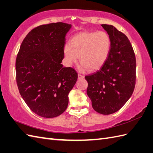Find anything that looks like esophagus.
<instances>
[{"mask_svg": "<svg viewBox=\"0 0 153 153\" xmlns=\"http://www.w3.org/2000/svg\"><path fill=\"white\" fill-rule=\"evenodd\" d=\"M84 78V76L83 75H82V74H78V79H79V80L83 79Z\"/></svg>", "mask_w": 153, "mask_h": 153, "instance_id": "obj_1", "label": "esophagus"}]
</instances>
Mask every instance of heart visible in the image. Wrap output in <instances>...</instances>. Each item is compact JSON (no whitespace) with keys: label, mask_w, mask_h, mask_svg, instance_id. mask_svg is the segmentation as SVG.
I'll list each match as a JSON object with an SVG mask.
<instances>
[{"label":"heart","mask_w":153,"mask_h":153,"mask_svg":"<svg viewBox=\"0 0 153 153\" xmlns=\"http://www.w3.org/2000/svg\"><path fill=\"white\" fill-rule=\"evenodd\" d=\"M111 39L102 30L82 32L74 35L64 46L63 52L67 65L71 66L79 58L81 71L99 69L106 62L111 50Z\"/></svg>","instance_id":"obj_1"}]
</instances>
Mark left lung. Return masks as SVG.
Instances as JSON below:
<instances>
[{"label": "left lung", "mask_w": 153, "mask_h": 153, "mask_svg": "<svg viewBox=\"0 0 153 153\" xmlns=\"http://www.w3.org/2000/svg\"><path fill=\"white\" fill-rule=\"evenodd\" d=\"M101 26L110 37V52L101 69L85 79L94 109L111 114L120 109L134 92L136 61L130 40L123 33L113 25Z\"/></svg>", "instance_id": "obj_1"}]
</instances>
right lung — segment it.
<instances>
[{"label": "right lung", "instance_id": "1", "mask_svg": "<svg viewBox=\"0 0 153 153\" xmlns=\"http://www.w3.org/2000/svg\"><path fill=\"white\" fill-rule=\"evenodd\" d=\"M71 27L62 22L36 27L27 35L17 55L20 95L30 110L44 118L56 117L66 110L68 95L76 82L75 70L61 63Z\"/></svg>", "mask_w": 153, "mask_h": 153}]
</instances>
